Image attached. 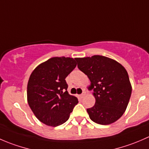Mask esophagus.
Here are the masks:
<instances>
[{
  "mask_svg": "<svg viewBox=\"0 0 149 149\" xmlns=\"http://www.w3.org/2000/svg\"><path fill=\"white\" fill-rule=\"evenodd\" d=\"M85 95H86V92L85 91H83V93H82V94L80 95V97L81 98H84V97H85Z\"/></svg>",
  "mask_w": 149,
  "mask_h": 149,
  "instance_id": "esophagus-1",
  "label": "esophagus"
}]
</instances>
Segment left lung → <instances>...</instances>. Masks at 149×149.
I'll list each match as a JSON object with an SVG mask.
<instances>
[{"mask_svg": "<svg viewBox=\"0 0 149 149\" xmlns=\"http://www.w3.org/2000/svg\"><path fill=\"white\" fill-rule=\"evenodd\" d=\"M94 89L95 104L87 109L90 119L100 125L115 123L125 111L132 92L127 70L116 61L102 55L76 58Z\"/></svg>", "mask_w": 149, "mask_h": 149, "instance_id": "1", "label": "left lung"}]
</instances>
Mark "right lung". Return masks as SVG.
<instances>
[{"instance_id":"add662e5","label":"right lung","mask_w":149,"mask_h":149,"mask_svg":"<svg viewBox=\"0 0 149 149\" xmlns=\"http://www.w3.org/2000/svg\"><path fill=\"white\" fill-rule=\"evenodd\" d=\"M76 58L55 57L40 64L30 75L27 102L36 118L52 127L68 120L79 101L67 91L65 78L76 68Z\"/></svg>"}]
</instances>
